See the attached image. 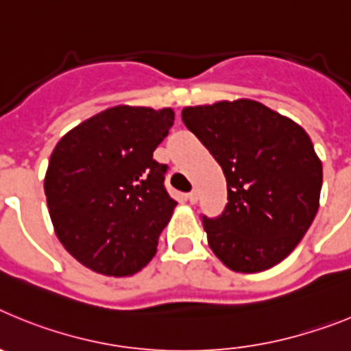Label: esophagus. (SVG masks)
Listing matches in <instances>:
<instances>
[{"instance_id": "34e87169", "label": "esophagus", "mask_w": 351, "mask_h": 351, "mask_svg": "<svg viewBox=\"0 0 351 351\" xmlns=\"http://www.w3.org/2000/svg\"><path fill=\"white\" fill-rule=\"evenodd\" d=\"M186 198H188V202H190V204H197V200H198V191H197V190L190 191V193L186 195Z\"/></svg>"}]
</instances>
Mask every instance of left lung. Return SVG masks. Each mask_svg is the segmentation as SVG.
I'll return each instance as SVG.
<instances>
[{"mask_svg":"<svg viewBox=\"0 0 351 351\" xmlns=\"http://www.w3.org/2000/svg\"><path fill=\"white\" fill-rule=\"evenodd\" d=\"M182 123L226 178L225 210L202 216L214 255L235 272L287 258L320 206L324 170L308 133L255 100L186 107Z\"/></svg>","mask_w":351,"mask_h":351,"instance_id":"obj_1","label":"left lung"}]
</instances>
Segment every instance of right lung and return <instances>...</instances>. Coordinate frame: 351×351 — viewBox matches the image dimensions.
Returning a JSON list of instances; mask_svg holds the SVG:
<instances>
[{"label": "right lung", "mask_w": 351, "mask_h": 351, "mask_svg": "<svg viewBox=\"0 0 351 351\" xmlns=\"http://www.w3.org/2000/svg\"><path fill=\"white\" fill-rule=\"evenodd\" d=\"M173 125L172 108L117 105L89 117L54 147L43 190L58 239L105 276H132L156 253L178 202L169 167L153 160Z\"/></svg>", "instance_id": "obj_1"}]
</instances>
